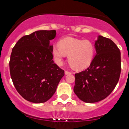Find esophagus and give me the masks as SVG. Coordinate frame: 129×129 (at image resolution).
<instances>
[{
	"label": "esophagus",
	"mask_w": 129,
	"mask_h": 129,
	"mask_svg": "<svg viewBox=\"0 0 129 129\" xmlns=\"http://www.w3.org/2000/svg\"><path fill=\"white\" fill-rule=\"evenodd\" d=\"M65 74H66V75H69V74H71V72L68 71H65Z\"/></svg>",
	"instance_id": "1"
}]
</instances>
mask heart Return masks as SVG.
<instances>
[{
  "label": "heart",
  "mask_w": 129,
  "mask_h": 129,
  "mask_svg": "<svg viewBox=\"0 0 129 129\" xmlns=\"http://www.w3.org/2000/svg\"><path fill=\"white\" fill-rule=\"evenodd\" d=\"M53 56L58 65H61L65 55L68 56L69 65L77 70L87 68L91 64L95 54V46L89 40L71 37L60 40L58 45L54 46Z\"/></svg>",
  "instance_id": "1"
}]
</instances>
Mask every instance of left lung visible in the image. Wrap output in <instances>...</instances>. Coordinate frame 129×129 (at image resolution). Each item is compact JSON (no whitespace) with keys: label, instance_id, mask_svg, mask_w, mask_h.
<instances>
[{"label":"left lung","instance_id":"8db88e82","mask_svg":"<svg viewBox=\"0 0 129 129\" xmlns=\"http://www.w3.org/2000/svg\"><path fill=\"white\" fill-rule=\"evenodd\" d=\"M97 54L84 71L75 74L74 92L80 100L93 103L103 100L117 85L121 74V52L114 41L99 36Z\"/></svg>","mask_w":129,"mask_h":129}]
</instances>
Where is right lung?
<instances>
[{"label": "right lung", "mask_w": 129, "mask_h": 129, "mask_svg": "<svg viewBox=\"0 0 129 129\" xmlns=\"http://www.w3.org/2000/svg\"><path fill=\"white\" fill-rule=\"evenodd\" d=\"M55 30H38L22 37L12 49L10 60L11 78L24 99L42 103L56 90L64 71L54 63L50 40Z\"/></svg>", "instance_id": "1"}]
</instances>
